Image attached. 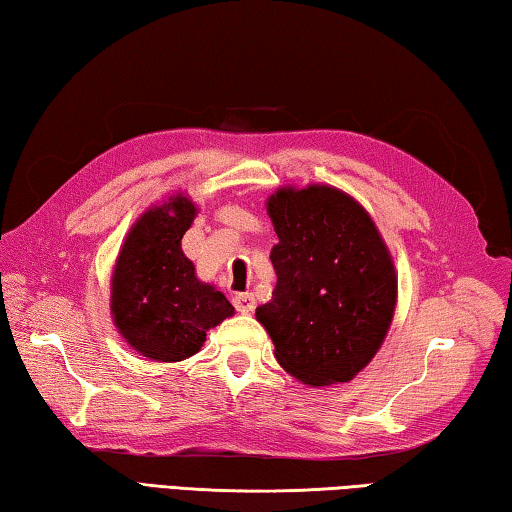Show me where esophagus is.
I'll use <instances>...</instances> for the list:
<instances>
[{"instance_id":"34e87169","label":"esophagus","mask_w":512,"mask_h":512,"mask_svg":"<svg viewBox=\"0 0 512 512\" xmlns=\"http://www.w3.org/2000/svg\"><path fill=\"white\" fill-rule=\"evenodd\" d=\"M233 306H236V310L242 312V315H249V312H254V308H256L254 294L251 292L236 294V297H233Z\"/></svg>"}]
</instances>
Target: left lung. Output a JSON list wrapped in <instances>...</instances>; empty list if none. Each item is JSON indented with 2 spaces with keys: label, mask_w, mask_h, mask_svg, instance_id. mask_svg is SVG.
Segmentation results:
<instances>
[{
  "label": "left lung",
  "mask_w": 512,
  "mask_h": 512,
  "mask_svg": "<svg viewBox=\"0 0 512 512\" xmlns=\"http://www.w3.org/2000/svg\"><path fill=\"white\" fill-rule=\"evenodd\" d=\"M276 242L272 301L256 308L285 371L310 387L351 382L387 337L398 274L369 211L328 184L267 197Z\"/></svg>",
  "instance_id": "1"
}]
</instances>
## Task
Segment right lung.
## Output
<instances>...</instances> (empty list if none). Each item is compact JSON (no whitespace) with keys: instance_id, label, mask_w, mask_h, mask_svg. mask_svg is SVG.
I'll use <instances>...</instances> for the list:
<instances>
[{"instance_id":"1","label":"right lung","mask_w":512,"mask_h":512,"mask_svg":"<svg viewBox=\"0 0 512 512\" xmlns=\"http://www.w3.org/2000/svg\"><path fill=\"white\" fill-rule=\"evenodd\" d=\"M197 215L186 193L152 204L132 224L116 256L110 312L119 335L155 362H182L200 351L206 330L233 317L215 285L197 279L182 251Z\"/></svg>"}]
</instances>
